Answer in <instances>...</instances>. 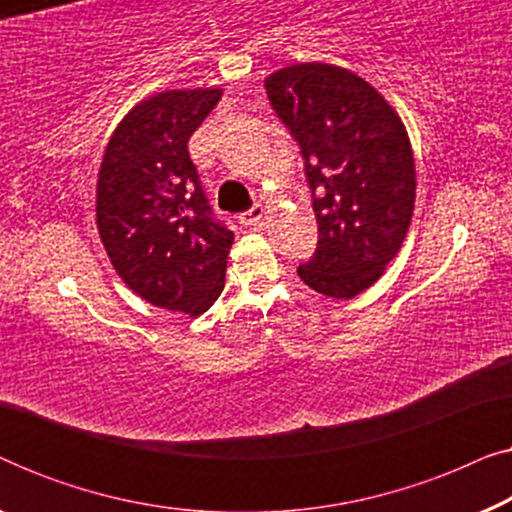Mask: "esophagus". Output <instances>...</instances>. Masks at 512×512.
<instances>
[{
  "mask_svg": "<svg viewBox=\"0 0 512 512\" xmlns=\"http://www.w3.org/2000/svg\"><path fill=\"white\" fill-rule=\"evenodd\" d=\"M263 216H265V207L254 205V207H249L247 212L240 214V223H244V226H256V223H261Z\"/></svg>",
  "mask_w": 512,
  "mask_h": 512,
  "instance_id": "34e87169",
  "label": "esophagus"
}]
</instances>
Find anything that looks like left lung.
I'll use <instances>...</instances> for the list:
<instances>
[{
	"mask_svg": "<svg viewBox=\"0 0 512 512\" xmlns=\"http://www.w3.org/2000/svg\"><path fill=\"white\" fill-rule=\"evenodd\" d=\"M265 93L303 156L319 223L298 275L324 296L354 298L408 233L417 186L408 132L370 83L333 65L279 69Z\"/></svg>",
	"mask_w": 512,
	"mask_h": 512,
	"instance_id": "obj_1",
	"label": "left lung"
}]
</instances>
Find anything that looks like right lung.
Wrapping results in <instances>:
<instances>
[{
  "label": "right lung",
  "instance_id": "right-lung-1",
  "mask_svg": "<svg viewBox=\"0 0 512 512\" xmlns=\"http://www.w3.org/2000/svg\"><path fill=\"white\" fill-rule=\"evenodd\" d=\"M221 90H167L118 123L97 177V228L125 284L146 303L202 314L226 284L235 235L214 214L188 139Z\"/></svg>",
  "mask_w": 512,
  "mask_h": 512
}]
</instances>
